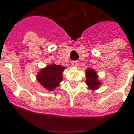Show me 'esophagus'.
<instances>
[{
  "label": "esophagus",
  "instance_id": "1",
  "mask_svg": "<svg viewBox=\"0 0 134 134\" xmlns=\"http://www.w3.org/2000/svg\"><path fill=\"white\" fill-rule=\"evenodd\" d=\"M77 64H78V62H77V61H72V62H71V65H72L73 66H75V67L77 66Z\"/></svg>",
  "mask_w": 134,
  "mask_h": 134
}]
</instances>
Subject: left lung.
I'll list each match as a JSON object with an SVG mask.
<instances>
[{
    "mask_svg": "<svg viewBox=\"0 0 134 134\" xmlns=\"http://www.w3.org/2000/svg\"><path fill=\"white\" fill-rule=\"evenodd\" d=\"M86 71V84L88 87V89L91 90H97L99 89L102 84V81L99 80V75H97V71L88 68Z\"/></svg>",
    "mask_w": 134,
    "mask_h": 134,
    "instance_id": "1",
    "label": "left lung"
}]
</instances>
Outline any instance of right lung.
Masks as SVG:
<instances>
[{"mask_svg": "<svg viewBox=\"0 0 134 134\" xmlns=\"http://www.w3.org/2000/svg\"><path fill=\"white\" fill-rule=\"evenodd\" d=\"M65 69L66 67L61 65L50 64L38 71L37 81L46 90L53 91L63 80V72Z\"/></svg>", "mask_w": 134, "mask_h": 134, "instance_id": "1", "label": "right lung"}]
</instances>
